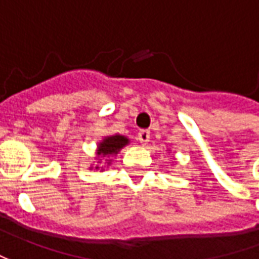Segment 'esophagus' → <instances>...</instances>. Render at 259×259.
I'll list each match as a JSON object with an SVG mask.
<instances>
[{"mask_svg":"<svg viewBox=\"0 0 259 259\" xmlns=\"http://www.w3.org/2000/svg\"><path fill=\"white\" fill-rule=\"evenodd\" d=\"M138 141L143 145H145L148 141H150V131L148 130H141L138 133Z\"/></svg>","mask_w":259,"mask_h":259,"instance_id":"esophagus-1","label":"esophagus"}]
</instances>
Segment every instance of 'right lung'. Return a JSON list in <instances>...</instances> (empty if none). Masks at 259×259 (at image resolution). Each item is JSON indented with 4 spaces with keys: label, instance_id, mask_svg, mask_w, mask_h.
<instances>
[{
    "label": "right lung",
    "instance_id": "add662e5",
    "mask_svg": "<svg viewBox=\"0 0 259 259\" xmlns=\"http://www.w3.org/2000/svg\"><path fill=\"white\" fill-rule=\"evenodd\" d=\"M130 143V140L124 137V135H111V137H105L104 140L98 144V150H96V155L99 158H105V161L109 164L111 160H108L109 157L116 155L121 148H124L125 145ZM96 168H99L96 165Z\"/></svg>",
    "mask_w": 259,
    "mask_h": 259
}]
</instances>
